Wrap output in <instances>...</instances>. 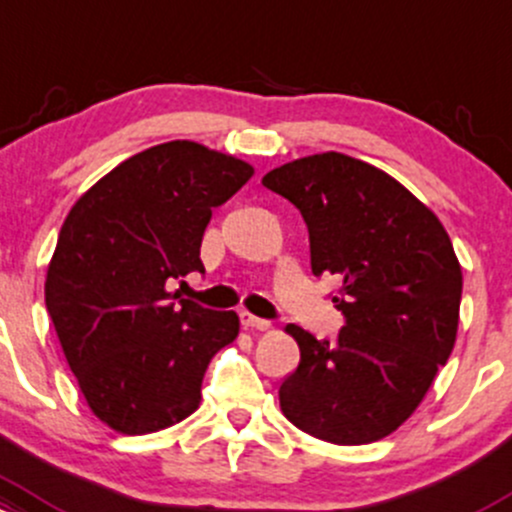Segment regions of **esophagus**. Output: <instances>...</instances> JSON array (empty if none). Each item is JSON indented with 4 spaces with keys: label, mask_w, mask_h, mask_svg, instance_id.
I'll return each mask as SVG.
<instances>
[{
    "label": "esophagus",
    "mask_w": 512,
    "mask_h": 512,
    "mask_svg": "<svg viewBox=\"0 0 512 512\" xmlns=\"http://www.w3.org/2000/svg\"><path fill=\"white\" fill-rule=\"evenodd\" d=\"M240 323H243L245 328H252V330H267L269 328V320L252 316V313H247V311L240 313Z\"/></svg>",
    "instance_id": "esophagus-1"
}]
</instances>
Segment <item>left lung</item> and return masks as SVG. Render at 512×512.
<instances>
[{"mask_svg":"<svg viewBox=\"0 0 512 512\" xmlns=\"http://www.w3.org/2000/svg\"><path fill=\"white\" fill-rule=\"evenodd\" d=\"M262 184L301 211L316 277L333 274L335 340L299 325L301 362L279 386L286 418L333 445L391 435L452 355L462 267L447 230L403 184L342 153L308 155Z\"/></svg>","mask_w":512,"mask_h":512,"instance_id":"left-lung-1","label":"left lung"}]
</instances>
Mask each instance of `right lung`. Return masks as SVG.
<instances>
[{
	"label": "right lung",
	"instance_id": "right-lung-1",
	"mask_svg": "<svg viewBox=\"0 0 512 512\" xmlns=\"http://www.w3.org/2000/svg\"><path fill=\"white\" fill-rule=\"evenodd\" d=\"M250 177L243 160L170 140L123 160L67 213L46 308L89 408L109 428L145 435L199 408L206 367L238 338L240 320L165 284L204 272L211 211Z\"/></svg>",
	"mask_w": 512,
	"mask_h": 512
}]
</instances>
